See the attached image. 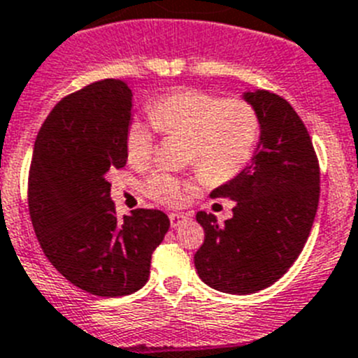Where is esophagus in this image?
<instances>
[{
	"label": "esophagus",
	"mask_w": 358,
	"mask_h": 358,
	"mask_svg": "<svg viewBox=\"0 0 358 358\" xmlns=\"http://www.w3.org/2000/svg\"><path fill=\"white\" fill-rule=\"evenodd\" d=\"M189 219H191V215L182 214V212H173V214H169V221H171L173 228L180 227V224L185 223V221H189Z\"/></svg>",
	"instance_id": "1"
}]
</instances>
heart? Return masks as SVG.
<instances>
[{"label":"heart","instance_id":"b5f03b06","mask_svg":"<svg viewBox=\"0 0 358 358\" xmlns=\"http://www.w3.org/2000/svg\"><path fill=\"white\" fill-rule=\"evenodd\" d=\"M151 123L131 119L124 151L131 166L143 167L155 150V130L189 139V159L208 182L224 183L243 171L260 135L257 108L243 98H221L201 89H175L148 105ZM191 182L166 171L151 173L144 192L162 205H180Z\"/></svg>","mask_w":358,"mask_h":358}]
</instances>
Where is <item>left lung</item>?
I'll return each instance as SVG.
<instances>
[{
    "mask_svg": "<svg viewBox=\"0 0 358 358\" xmlns=\"http://www.w3.org/2000/svg\"><path fill=\"white\" fill-rule=\"evenodd\" d=\"M244 99L260 117L255 155L210 192L234 199V215L219 224L214 214H196L205 230L196 271L228 294H251L282 278L303 250L320 203V162L294 108L269 91L244 92Z\"/></svg>",
    "mask_w": 358,
    "mask_h": 358,
    "instance_id": "left-lung-1",
    "label": "left lung"
}]
</instances>
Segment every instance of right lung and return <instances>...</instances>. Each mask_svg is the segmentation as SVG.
Here are the masks:
<instances>
[{"label": "right lung", "mask_w": 358, "mask_h": 358, "mask_svg": "<svg viewBox=\"0 0 358 358\" xmlns=\"http://www.w3.org/2000/svg\"><path fill=\"white\" fill-rule=\"evenodd\" d=\"M131 91L107 78L60 99L38 130L28 176V207L38 244L73 285L103 298L148 282L151 255L169 230L162 210L119 219L108 175L127 164Z\"/></svg>", "instance_id": "add662e5"}]
</instances>
